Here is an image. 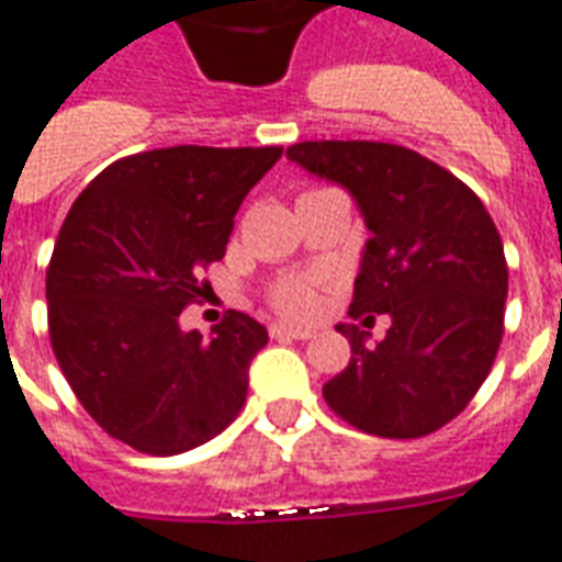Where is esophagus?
Wrapping results in <instances>:
<instances>
[{
	"label": "esophagus",
	"instance_id": "esophagus-1",
	"mask_svg": "<svg viewBox=\"0 0 562 562\" xmlns=\"http://www.w3.org/2000/svg\"><path fill=\"white\" fill-rule=\"evenodd\" d=\"M271 338H297V341H306L312 338V329H300V327H285V324H273Z\"/></svg>",
	"mask_w": 562,
	"mask_h": 562
}]
</instances>
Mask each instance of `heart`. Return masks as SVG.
<instances>
[{
  "label": "heart",
  "instance_id": "obj_1",
  "mask_svg": "<svg viewBox=\"0 0 562 562\" xmlns=\"http://www.w3.org/2000/svg\"><path fill=\"white\" fill-rule=\"evenodd\" d=\"M271 303L285 318H310L318 310L315 277H285L271 289Z\"/></svg>",
  "mask_w": 562,
  "mask_h": 562
}]
</instances>
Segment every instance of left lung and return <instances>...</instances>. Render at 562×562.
<instances>
[{"label": "left lung", "mask_w": 562, "mask_h": 562, "mask_svg": "<svg viewBox=\"0 0 562 562\" xmlns=\"http://www.w3.org/2000/svg\"><path fill=\"white\" fill-rule=\"evenodd\" d=\"M285 156L357 200L371 238L350 315L392 318L376 345L338 324L350 362L324 401L362 434H434L477 395L504 336L507 259L490 212L465 182L397 144L303 140Z\"/></svg>", "instance_id": "obj_1"}]
</instances>
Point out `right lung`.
<instances>
[{"instance_id": "add662e5", "label": "right lung", "mask_w": 562, "mask_h": 562, "mask_svg": "<svg viewBox=\"0 0 562 562\" xmlns=\"http://www.w3.org/2000/svg\"><path fill=\"white\" fill-rule=\"evenodd\" d=\"M282 147H167L126 156L85 188L46 268L49 338L93 422L153 457L221 434L247 401L268 329L229 312L212 338L179 315L212 289L235 212Z\"/></svg>"}]
</instances>
